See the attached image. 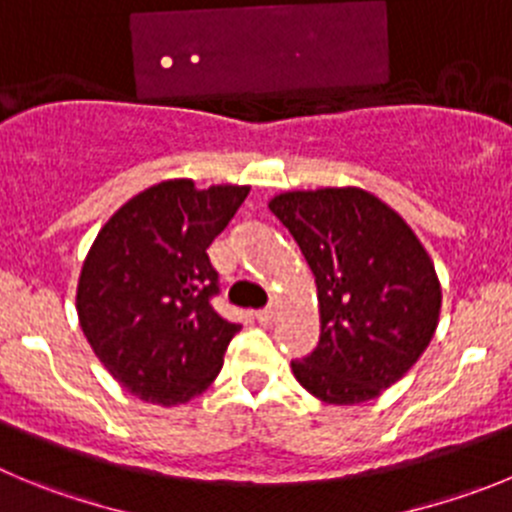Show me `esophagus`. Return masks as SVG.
Segmentation results:
<instances>
[{"label": "esophagus", "instance_id": "esophagus-1", "mask_svg": "<svg viewBox=\"0 0 512 512\" xmlns=\"http://www.w3.org/2000/svg\"><path fill=\"white\" fill-rule=\"evenodd\" d=\"M275 315H278V310H275V308H265V310H257L255 318L262 323V326H270V323L275 321Z\"/></svg>", "mask_w": 512, "mask_h": 512}]
</instances>
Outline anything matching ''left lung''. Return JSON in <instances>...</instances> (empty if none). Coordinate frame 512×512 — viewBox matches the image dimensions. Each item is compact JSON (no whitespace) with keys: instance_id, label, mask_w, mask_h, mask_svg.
Instances as JSON below:
<instances>
[{"instance_id":"1","label":"left lung","mask_w":512,"mask_h":512,"mask_svg":"<svg viewBox=\"0 0 512 512\" xmlns=\"http://www.w3.org/2000/svg\"><path fill=\"white\" fill-rule=\"evenodd\" d=\"M270 212L288 227L315 275L321 341L293 361L315 399L351 407L407 374L432 341L442 288L417 234L358 186L285 191Z\"/></svg>"}]
</instances>
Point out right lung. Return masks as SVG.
<instances>
[{
	"instance_id": "obj_1",
	"label": "right lung",
	"mask_w": 512,
	"mask_h": 512,
	"mask_svg": "<svg viewBox=\"0 0 512 512\" xmlns=\"http://www.w3.org/2000/svg\"><path fill=\"white\" fill-rule=\"evenodd\" d=\"M247 194L250 186L161 181L128 199L95 237L75 295L80 328L136 399L176 407L217 379L242 326L209 303L219 285L207 247Z\"/></svg>"
}]
</instances>
